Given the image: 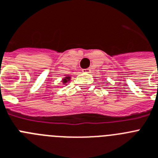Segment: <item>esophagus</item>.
<instances>
[{
	"label": "esophagus",
	"mask_w": 158,
	"mask_h": 158,
	"mask_svg": "<svg viewBox=\"0 0 158 158\" xmlns=\"http://www.w3.org/2000/svg\"><path fill=\"white\" fill-rule=\"evenodd\" d=\"M91 70L90 69H83V73H90Z\"/></svg>",
	"instance_id": "obj_1"
}]
</instances>
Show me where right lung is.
<instances>
[{
    "label": "right lung",
    "mask_w": 158,
    "mask_h": 158,
    "mask_svg": "<svg viewBox=\"0 0 158 158\" xmlns=\"http://www.w3.org/2000/svg\"><path fill=\"white\" fill-rule=\"evenodd\" d=\"M69 79H70V77H65L64 79V80H63V83H64V84H65V83H67L68 81H69Z\"/></svg>",
    "instance_id": "right-lung-1"
}]
</instances>
